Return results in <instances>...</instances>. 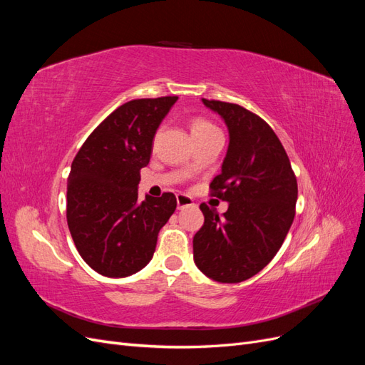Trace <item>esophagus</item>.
Instances as JSON below:
<instances>
[{
    "label": "esophagus",
    "mask_w": 365,
    "mask_h": 365,
    "mask_svg": "<svg viewBox=\"0 0 365 365\" xmlns=\"http://www.w3.org/2000/svg\"><path fill=\"white\" fill-rule=\"evenodd\" d=\"M176 205H178V208L181 210V208H184V207L193 205V200H192L190 196H187V195L180 193V195H176Z\"/></svg>",
    "instance_id": "obj_1"
}]
</instances>
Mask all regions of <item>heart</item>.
Listing matches in <instances>:
<instances>
[{
	"mask_svg": "<svg viewBox=\"0 0 365 365\" xmlns=\"http://www.w3.org/2000/svg\"><path fill=\"white\" fill-rule=\"evenodd\" d=\"M217 128L210 123L208 120L201 118V117H196L190 121V132H192V137H201V135H207L210 132H216Z\"/></svg>",
	"mask_w": 365,
	"mask_h": 365,
	"instance_id": "heart-1",
	"label": "heart"
}]
</instances>
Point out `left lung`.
I'll use <instances>...</instances> for the list:
<instances>
[{
	"instance_id": "8db88e82",
	"label": "left lung",
	"mask_w": 365,
	"mask_h": 365,
	"mask_svg": "<svg viewBox=\"0 0 365 365\" xmlns=\"http://www.w3.org/2000/svg\"><path fill=\"white\" fill-rule=\"evenodd\" d=\"M224 118L230 145L210 195L228 202L224 216L205 202L193 259L207 277L239 283L262 271L280 250L295 216L297 178L279 137L244 106L202 98Z\"/></svg>"
}]
</instances>
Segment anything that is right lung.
Segmentation results:
<instances>
[{"label": "right lung", "instance_id": "obj_1", "mask_svg": "<svg viewBox=\"0 0 365 365\" xmlns=\"http://www.w3.org/2000/svg\"><path fill=\"white\" fill-rule=\"evenodd\" d=\"M176 96L137 98L118 106L86 138L73 160L67 222L81 257L105 277H128L150 262L176 197L138 201L140 170Z\"/></svg>", "mask_w": 365, "mask_h": 365}]
</instances>
